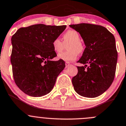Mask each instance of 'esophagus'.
Listing matches in <instances>:
<instances>
[{"instance_id": "34e87169", "label": "esophagus", "mask_w": 126, "mask_h": 126, "mask_svg": "<svg viewBox=\"0 0 126 126\" xmlns=\"http://www.w3.org/2000/svg\"><path fill=\"white\" fill-rule=\"evenodd\" d=\"M65 65H66V68H68V67H69L70 65H71V64H70V63H68V62H66Z\"/></svg>"}]
</instances>
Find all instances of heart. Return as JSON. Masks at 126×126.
I'll list each match as a JSON object with an SVG mask.
<instances>
[{"instance_id":"obj_1","label":"heart","mask_w":126,"mask_h":126,"mask_svg":"<svg viewBox=\"0 0 126 126\" xmlns=\"http://www.w3.org/2000/svg\"><path fill=\"white\" fill-rule=\"evenodd\" d=\"M63 42L59 38H55L52 42V48L56 53H60L64 48V45H66V52L58 55L60 60L66 62H71L77 58L78 53H81L83 50V47L81 43V37L79 33L75 30L67 31L63 36Z\"/></svg>"}]
</instances>
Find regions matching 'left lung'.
<instances>
[{
    "label": "left lung",
    "instance_id": "1",
    "mask_svg": "<svg viewBox=\"0 0 126 126\" xmlns=\"http://www.w3.org/2000/svg\"><path fill=\"white\" fill-rule=\"evenodd\" d=\"M70 27L79 33L86 46L78 61L85 65L77 66V75L72 78L74 89L83 97H97L114 79L117 60L114 36L106 28L97 25L79 23Z\"/></svg>",
    "mask_w": 126,
    "mask_h": 126
}]
</instances>
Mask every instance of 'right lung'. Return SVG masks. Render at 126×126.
Wrapping results in <instances>:
<instances>
[{
  "label": "right lung",
  "mask_w": 126,
  "mask_h": 126,
  "mask_svg": "<svg viewBox=\"0 0 126 126\" xmlns=\"http://www.w3.org/2000/svg\"><path fill=\"white\" fill-rule=\"evenodd\" d=\"M66 26L36 24L18 29L12 37L11 62L15 84L26 94L40 97L53 88L65 67L64 61H52L56 53L52 42Z\"/></svg>",
  "instance_id": "add662e5"
}]
</instances>
